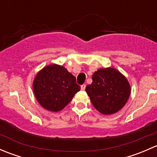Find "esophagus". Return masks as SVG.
<instances>
[{
	"label": "esophagus",
	"instance_id": "obj_1",
	"mask_svg": "<svg viewBox=\"0 0 157 157\" xmlns=\"http://www.w3.org/2000/svg\"><path fill=\"white\" fill-rule=\"evenodd\" d=\"M80 88H81V90H83V91H84L85 89H86V85L83 84V85H82L81 87H80Z\"/></svg>",
	"mask_w": 157,
	"mask_h": 157
}]
</instances>
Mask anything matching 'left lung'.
<instances>
[{
    "mask_svg": "<svg viewBox=\"0 0 157 157\" xmlns=\"http://www.w3.org/2000/svg\"><path fill=\"white\" fill-rule=\"evenodd\" d=\"M93 83L86 92L95 109L103 115H112L125 105L131 88L128 79L117 69L97 70L92 76Z\"/></svg>",
    "mask_w": 157,
    "mask_h": 157,
    "instance_id": "1",
    "label": "left lung"
}]
</instances>
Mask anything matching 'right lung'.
I'll return each instance as SVG.
<instances>
[{
    "label": "right lung",
    "instance_id": "add662e5",
    "mask_svg": "<svg viewBox=\"0 0 157 157\" xmlns=\"http://www.w3.org/2000/svg\"><path fill=\"white\" fill-rule=\"evenodd\" d=\"M33 89L36 100L46 110L61 111L80 91L76 78L67 69L56 64L45 66L35 77Z\"/></svg>",
    "mask_w": 157,
    "mask_h": 157
}]
</instances>
